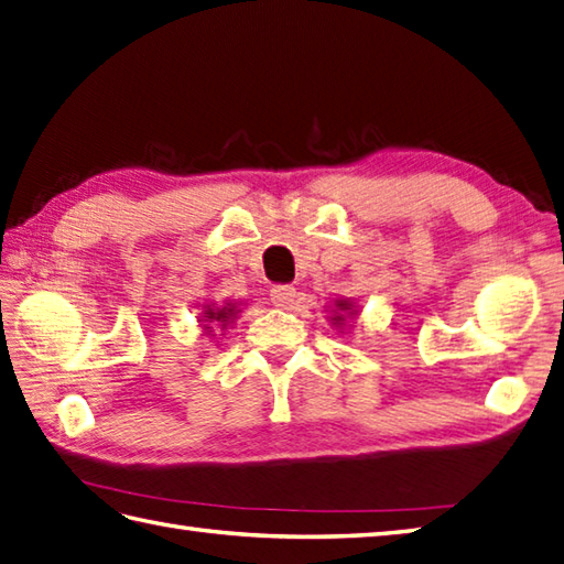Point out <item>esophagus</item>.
<instances>
[{"label": "esophagus", "instance_id": "esophagus-1", "mask_svg": "<svg viewBox=\"0 0 564 564\" xmlns=\"http://www.w3.org/2000/svg\"><path fill=\"white\" fill-rule=\"evenodd\" d=\"M293 301H295L293 285H273L271 289V303L275 307H289Z\"/></svg>", "mask_w": 564, "mask_h": 564}]
</instances>
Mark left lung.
<instances>
[{
  "mask_svg": "<svg viewBox=\"0 0 564 564\" xmlns=\"http://www.w3.org/2000/svg\"><path fill=\"white\" fill-rule=\"evenodd\" d=\"M357 315V305L351 303V301H347V297H341V301H335V311H333V325L335 327H341L345 325V319L347 317H355Z\"/></svg>",
  "mask_w": 564,
  "mask_h": 564,
  "instance_id": "left-lung-1",
  "label": "left lung"
}]
</instances>
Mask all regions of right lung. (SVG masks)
<instances>
[{"label":"right lung","mask_w":564,"mask_h":564,"mask_svg":"<svg viewBox=\"0 0 564 564\" xmlns=\"http://www.w3.org/2000/svg\"><path fill=\"white\" fill-rule=\"evenodd\" d=\"M239 313H241L239 303H225L219 307H217V303H205L203 315H200V325L205 329V335H213L215 329H223V333H225L227 325L235 323Z\"/></svg>","instance_id":"add662e5"}]
</instances>
